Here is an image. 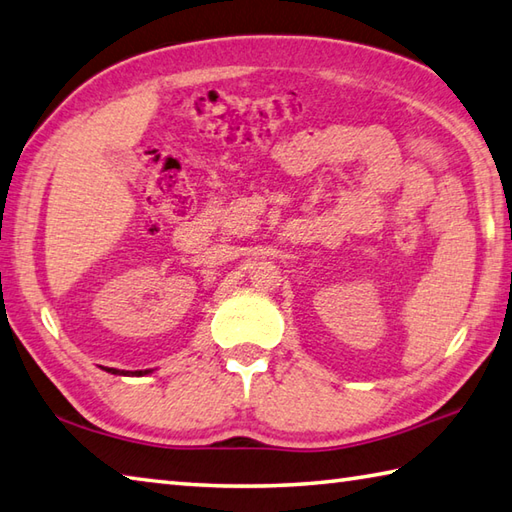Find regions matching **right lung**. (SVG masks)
I'll list each match as a JSON object with an SVG mask.
<instances>
[{
    "label": "right lung",
    "instance_id": "add662e5",
    "mask_svg": "<svg viewBox=\"0 0 512 512\" xmlns=\"http://www.w3.org/2000/svg\"><path fill=\"white\" fill-rule=\"evenodd\" d=\"M109 372H111V374H131V372H124V370L120 372V370H115V368H109ZM149 372H151V370H136V376H142V374H149Z\"/></svg>",
    "mask_w": 512,
    "mask_h": 512
}]
</instances>
